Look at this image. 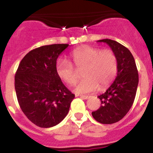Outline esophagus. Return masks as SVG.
Masks as SVG:
<instances>
[{"label":"esophagus","mask_w":153,"mask_h":153,"mask_svg":"<svg viewBox=\"0 0 153 153\" xmlns=\"http://www.w3.org/2000/svg\"><path fill=\"white\" fill-rule=\"evenodd\" d=\"M79 97H81V98H82V99H88V96H86V95H79Z\"/></svg>","instance_id":"esophagus-1"}]
</instances>
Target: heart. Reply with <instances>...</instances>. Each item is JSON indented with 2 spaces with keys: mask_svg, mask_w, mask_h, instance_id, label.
Returning <instances> with one entry per match:
<instances>
[{
  "mask_svg": "<svg viewBox=\"0 0 153 153\" xmlns=\"http://www.w3.org/2000/svg\"><path fill=\"white\" fill-rule=\"evenodd\" d=\"M70 57L71 63L78 71L84 69L82 76L85 79L79 82L74 89L77 94L93 92L98 88L104 89L116 77L118 61L112 50H101L99 48L84 46L74 49ZM72 64L65 59H60L56 63L59 77L71 86L75 85L79 79V74Z\"/></svg>",
  "mask_w": 153,
  "mask_h": 153,
  "instance_id": "heart-1",
  "label": "heart"
}]
</instances>
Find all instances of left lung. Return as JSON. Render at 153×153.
Returning a JSON list of instances; mask_svg holds the SVG:
<instances>
[{"mask_svg":"<svg viewBox=\"0 0 153 153\" xmlns=\"http://www.w3.org/2000/svg\"><path fill=\"white\" fill-rule=\"evenodd\" d=\"M111 48L118 61L117 76L104 94L97 96L101 107L91 113L102 124H113L121 120L131 107L138 85V72L134 59L126 46L110 39L97 40Z\"/></svg>","mask_w":153,"mask_h":153,"instance_id":"obj_1","label":"left lung"}]
</instances>
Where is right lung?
<instances>
[{
	"label": "right lung",
	"mask_w": 153,
	"mask_h": 153,
	"mask_svg": "<svg viewBox=\"0 0 153 153\" xmlns=\"http://www.w3.org/2000/svg\"><path fill=\"white\" fill-rule=\"evenodd\" d=\"M68 44L43 46L30 51L15 75V89L22 110L31 123L51 128L63 120L75 95L56 73V61Z\"/></svg>",
	"instance_id": "add662e5"
}]
</instances>
